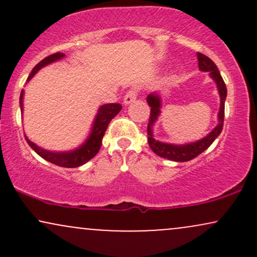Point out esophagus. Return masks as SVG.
Returning <instances> with one entry per match:
<instances>
[{"label": "esophagus", "mask_w": 257, "mask_h": 257, "mask_svg": "<svg viewBox=\"0 0 257 257\" xmlns=\"http://www.w3.org/2000/svg\"><path fill=\"white\" fill-rule=\"evenodd\" d=\"M138 93L139 91L137 88H132V89H129L128 91H126L125 95H124V99H123L124 104L128 105V104H131V102L134 101V100L138 98Z\"/></svg>", "instance_id": "obj_1"}]
</instances>
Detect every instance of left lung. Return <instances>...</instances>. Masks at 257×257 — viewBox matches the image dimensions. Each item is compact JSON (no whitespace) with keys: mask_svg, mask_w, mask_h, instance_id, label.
<instances>
[{"mask_svg":"<svg viewBox=\"0 0 257 257\" xmlns=\"http://www.w3.org/2000/svg\"><path fill=\"white\" fill-rule=\"evenodd\" d=\"M198 57V66L202 71H208L210 73V77L216 82L217 89H219V94L221 98V105H220V112H219V124L206 135L205 138H203L202 140L196 141L192 144H186V145H173V144H164L161 141H157L153 139L152 135V125L156 122L157 117L161 113V99L156 94H150L147 96V102H149L150 107H151V113H150V119L149 124H147V137H149V145L151 147V150L156 155H158L159 157L170 159L174 162H187L191 159L196 158L197 156H199L200 153L204 152L211 144L214 143V140L220 135V133L222 132L223 128V117H225V100L227 96V89L226 84L223 82L222 77H221L219 69L215 65V63L211 60L210 58H208L206 55L198 53L197 54Z\"/></svg>","mask_w":257,"mask_h":257,"instance_id":"left-lung-1","label":"left lung"}]
</instances>
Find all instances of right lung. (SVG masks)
I'll return each mask as SVG.
<instances>
[{"label":"right lung","instance_id":"add662e5","mask_svg":"<svg viewBox=\"0 0 257 257\" xmlns=\"http://www.w3.org/2000/svg\"><path fill=\"white\" fill-rule=\"evenodd\" d=\"M63 57H65L64 53H54V54L49 55V57L44 58L43 60H41L36 66L32 69V71L30 75H29L28 81L34 77V75L36 73L38 70L42 69L43 66L46 65L53 63V61L59 60ZM23 95H24V90H22L20 93V108L23 111ZM122 110V105L120 104H106L102 105L101 107L99 108L98 114H96L95 120H94V125L93 129H91V133L88 138V140L82 145L81 147H78L77 150L75 151H70V152H51V151H46V150L41 149L37 145H35L34 143H31L28 138L26 141H28L29 145L31 146V149L34 150L35 152L37 153L38 156L46 159V161L51 162L53 164H57L59 167H64V168H77L82 164L87 163L88 161H90L96 153L99 152L100 147H101V141L102 138H104L106 129H107L108 123L111 122V119L113 117H116L118 114V112Z\"/></svg>","mask_w":257,"mask_h":257}]
</instances>
